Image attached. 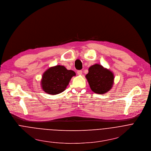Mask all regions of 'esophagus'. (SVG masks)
I'll use <instances>...</instances> for the list:
<instances>
[{
    "instance_id": "esophagus-1",
    "label": "esophagus",
    "mask_w": 151,
    "mask_h": 151,
    "mask_svg": "<svg viewBox=\"0 0 151 151\" xmlns=\"http://www.w3.org/2000/svg\"><path fill=\"white\" fill-rule=\"evenodd\" d=\"M77 74L79 76H81L82 74V71L81 70H79L77 71Z\"/></svg>"
}]
</instances>
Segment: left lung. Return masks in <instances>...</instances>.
Listing matches in <instances>:
<instances>
[{"instance_id": "8db88e82", "label": "left lung", "mask_w": 151, "mask_h": 151, "mask_svg": "<svg viewBox=\"0 0 151 151\" xmlns=\"http://www.w3.org/2000/svg\"><path fill=\"white\" fill-rule=\"evenodd\" d=\"M86 78L91 90L98 94H104L109 92L114 83V74L110 70L100 64L90 66Z\"/></svg>"}]
</instances>
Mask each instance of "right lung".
<instances>
[{
	"mask_svg": "<svg viewBox=\"0 0 151 151\" xmlns=\"http://www.w3.org/2000/svg\"><path fill=\"white\" fill-rule=\"evenodd\" d=\"M76 73L68 70L64 66L56 65L47 69L42 74L41 88L45 93L56 95L63 92Z\"/></svg>",
	"mask_w": 151,
	"mask_h": 151,
	"instance_id": "obj_1",
	"label": "right lung"
}]
</instances>
